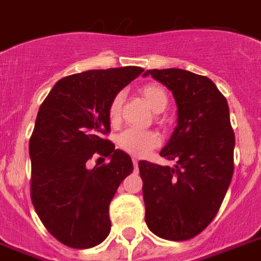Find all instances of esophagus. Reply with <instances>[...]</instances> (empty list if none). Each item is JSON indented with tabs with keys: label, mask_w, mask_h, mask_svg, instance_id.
<instances>
[{
	"label": "esophagus",
	"mask_w": 261,
	"mask_h": 261,
	"mask_svg": "<svg viewBox=\"0 0 261 261\" xmlns=\"http://www.w3.org/2000/svg\"><path fill=\"white\" fill-rule=\"evenodd\" d=\"M133 164H134L135 171H138V160H137V159H133Z\"/></svg>",
	"instance_id": "esophagus-1"
}]
</instances>
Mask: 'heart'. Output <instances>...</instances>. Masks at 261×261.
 <instances>
[{
  "mask_svg": "<svg viewBox=\"0 0 261 261\" xmlns=\"http://www.w3.org/2000/svg\"><path fill=\"white\" fill-rule=\"evenodd\" d=\"M143 100L154 112H163L168 106L165 90L155 84H146L141 88ZM122 93L115 94L108 107V119L111 123H118L122 111ZM119 147L134 157H145L160 145V135L154 131H138L134 128L123 131L118 138Z\"/></svg>",
  "mask_w": 261,
  "mask_h": 261,
  "instance_id": "1",
  "label": "heart"
}]
</instances>
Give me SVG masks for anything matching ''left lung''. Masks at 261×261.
<instances>
[{"instance_id": "1", "label": "left lung", "mask_w": 261, "mask_h": 261, "mask_svg": "<svg viewBox=\"0 0 261 261\" xmlns=\"http://www.w3.org/2000/svg\"><path fill=\"white\" fill-rule=\"evenodd\" d=\"M171 90L177 126L160 155L161 167L139 161L145 221L155 236L184 241L214 219L233 176L234 133L225 96L210 79L182 69L145 71Z\"/></svg>"}]
</instances>
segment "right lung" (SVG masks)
Wrapping results in <instances>:
<instances>
[{
  "label": "right lung",
  "mask_w": 261,
  "mask_h": 261,
  "mask_svg": "<svg viewBox=\"0 0 261 261\" xmlns=\"http://www.w3.org/2000/svg\"><path fill=\"white\" fill-rule=\"evenodd\" d=\"M142 71L124 66L67 75L39 108L30 139L31 199L47 230L67 247H96L110 234V203L134 167L102 138L111 130L108 107ZM94 154L111 161L89 170Z\"/></svg>",
  "instance_id": "right-lung-1"
}]
</instances>
